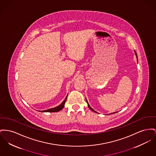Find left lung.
<instances>
[{
	"label": "left lung",
	"mask_w": 156,
	"mask_h": 156,
	"mask_svg": "<svg viewBox=\"0 0 156 156\" xmlns=\"http://www.w3.org/2000/svg\"><path fill=\"white\" fill-rule=\"evenodd\" d=\"M134 52H135V54H136V57H137V59H138L137 58V53H136V52L134 51ZM86 101H87V104H88V107H89V108L90 109V110H92V111H94V112H97L95 111H94V110H93L92 108L90 106V105H89V104H88V101H87V99H86ZM115 112H113V113H115ZM113 113H111V114H113Z\"/></svg>",
	"instance_id": "1"
}]
</instances>
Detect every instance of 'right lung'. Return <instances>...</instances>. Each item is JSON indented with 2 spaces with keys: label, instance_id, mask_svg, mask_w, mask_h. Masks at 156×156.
<instances>
[{
  "label": "right lung",
  "instance_id": "obj_1",
  "mask_svg": "<svg viewBox=\"0 0 156 156\" xmlns=\"http://www.w3.org/2000/svg\"><path fill=\"white\" fill-rule=\"evenodd\" d=\"M67 97H68V95L66 97L65 99L64 100V101H63L59 105L54 107V108H50V109H48V110H44V111H39L40 112H58L60 110H62L65 105V103L66 102V100L67 99Z\"/></svg>",
  "mask_w": 156,
  "mask_h": 156
}]
</instances>
